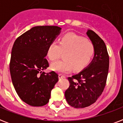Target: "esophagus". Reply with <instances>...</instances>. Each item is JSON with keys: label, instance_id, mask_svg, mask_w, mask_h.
Wrapping results in <instances>:
<instances>
[{"label": "esophagus", "instance_id": "1", "mask_svg": "<svg viewBox=\"0 0 123 123\" xmlns=\"http://www.w3.org/2000/svg\"><path fill=\"white\" fill-rule=\"evenodd\" d=\"M59 79H64V78H65V76L64 75H62L61 74H59Z\"/></svg>", "mask_w": 123, "mask_h": 123}]
</instances>
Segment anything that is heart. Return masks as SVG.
Masks as SVG:
<instances>
[{"mask_svg":"<svg viewBox=\"0 0 123 123\" xmlns=\"http://www.w3.org/2000/svg\"><path fill=\"white\" fill-rule=\"evenodd\" d=\"M64 60L55 62L51 65L54 71L69 73L74 69L81 71L87 66L95 53V47L91 41L73 34H68L60 39L59 44L52 41L47 48L49 59L54 61L64 54Z\"/></svg>","mask_w":123,"mask_h":123,"instance_id":"heart-1","label":"heart"}]
</instances>
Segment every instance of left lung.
<instances>
[{
	"instance_id": "left-lung-1",
	"label": "left lung",
	"mask_w": 123,
	"mask_h": 123,
	"mask_svg": "<svg viewBox=\"0 0 123 123\" xmlns=\"http://www.w3.org/2000/svg\"><path fill=\"white\" fill-rule=\"evenodd\" d=\"M86 34L95 47L94 56L84 69L68 78L69 87L64 94L68 104L77 109L95 103L104 90L109 73V56L105 43L91 30Z\"/></svg>"
}]
</instances>
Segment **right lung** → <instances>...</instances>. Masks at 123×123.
Segmentation results:
<instances>
[{
    "mask_svg": "<svg viewBox=\"0 0 123 123\" xmlns=\"http://www.w3.org/2000/svg\"><path fill=\"white\" fill-rule=\"evenodd\" d=\"M57 26H36L17 38L11 51L9 69L12 84L22 101L32 107L48 103L59 80L57 73L43 71L49 66L48 45L59 35Z\"/></svg>",
    "mask_w": 123,
    "mask_h": 123,
    "instance_id": "obj_1",
    "label": "right lung"
}]
</instances>
